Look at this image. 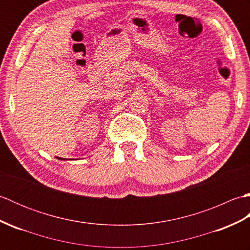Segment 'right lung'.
<instances>
[{
  "label": "right lung",
  "mask_w": 250,
  "mask_h": 250,
  "mask_svg": "<svg viewBox=\"0 0 250 250\" xmlns=\"http://www.w3.org/2000/svg\"><path fill=\"white\" fill-rule=\"evenodd\" d=\"M58 159H59V160H65V159H62V158H58Z\"/></svg>",
  "instance_id": "add662e5"
}]
</instances>
